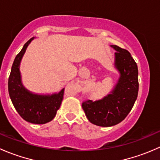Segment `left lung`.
I'll return each mask as SVG.
<instances>
[{"label":"left lung","instance_id":"left-lung-1","mask_svg":"<svg viewBox=\"0 0 160 160\" xmlns=\"http://www.w3.org/2000/svg\"><path fill=\"white\" fill-rule=\"evenodd\" d=\"M116 50L115 67L120 78L111 94L102 100L83 101L82 108L88 120L93 125L110 127L124 120L133 108L138 97V67L128 50L111 46Z\"/></svg>","mask_w":160,"mask_h":160}]
</instances>
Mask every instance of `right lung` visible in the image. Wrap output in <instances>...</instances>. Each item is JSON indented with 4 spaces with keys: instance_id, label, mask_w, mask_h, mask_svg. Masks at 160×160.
<instances>
[{
    "instance_id": "right-lung-1",
    "label": "right lung",
    "mask_w": 160,
    "mask_h": 160,
    "mask_svg": "<svg viewBox=\"0 0 160 160\" xmlns=\"http://www.w3.org/2000/svg\"><path fill=\"white\" fill-rule=\"evenodd\" d=\"M30 38L16 56L8 78V92L14 107L24 120L33 124H45L54 118L63 98L64 89L51 96L33 94L25 90L21 82L19 64Z\"/></svg>"
}]
</instances>
